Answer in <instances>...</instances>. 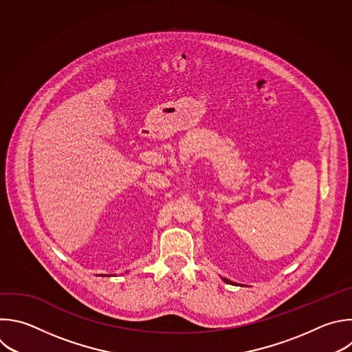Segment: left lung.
I'll return each instance as SVG.
<instances>
[{
    "mask_svg": "<svg viewBox=\"0 0 352 352\" xmlns=\"http://www.w3.org/2000/svg\"><path fill=\"white\" fill-rule=\"evenodd\" d=\"M222 280H223V282H226V283H230V285H235V283L230 282V280H229V279H226V278H222Z\"/></svg>",
    "mask_w": 352,
    "mask_h": 352,
    "instance_id": "left-lung-1",
    "label": "left lung"
}]
</instances>
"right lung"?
Segmentation results:
<instances>
[{
    "instance_id": "right-lung-1",
    "label": "right lung",
    "mask_w": 352,
    "mask_h": 352,
    "mask_svg": "<svg viewBox=\"0 0 352 352\" xmlns=\"http://www.w3.org/2000/svg\"><path fill=\"white\" fill-rule=\"evenodd\" d=\"M100 276H104V275H100ZM106 276H107V275H106ZM110 276H111V275H110ZM113 276H114V275H113Z\"/></svg>"
}]
</instances>
